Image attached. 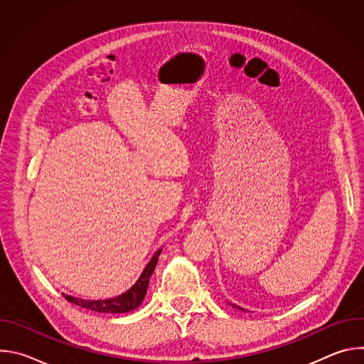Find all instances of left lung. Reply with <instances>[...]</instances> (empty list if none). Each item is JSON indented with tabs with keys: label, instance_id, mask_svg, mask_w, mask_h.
<instances>
[{
	"label": "left lung",
	"instance_id": "1",
	"mask_svg": "<svg viewBox=\"0 0 364 364\" xmlns=\"http://www.w3.org/2000/svg\"><path fill=\"white\" fill-rule=\"evenodd\" d=\"M237 308H240V306H237ZM240 309H242V308H240Z\"/></svg>",
	"mask_w": 364,
	"mask_h": 364
}]
</instances>
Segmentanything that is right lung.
<instances>
[{
    "instance_id": "add662e5",
    "label": "right lung",
    "mask_w": 364,
    "mask_h": 364,
    "mask_svg": "<svg viewBox=\"0 0 364 364\" xmlns=\"http://www.w3.org/2000/svg\"><path fill=\"white\" fill-rule=\"evenodd\" d=\"M160 253H161V250H159L157 253L152 256V259L149 261V264L145 267V269L141 274L136 284L131 289H128L125 294H121L115 298L97 299V301L77 299V298H73V296H69V295H65V298L72 304H76V305L83 306V308L90 309V311H97V313H107V314L128 313V311H132L136 306H139V304L144 301V296L146 294V288H148V284H149V278H151L155 267H157Z\"/></svg>"
}]
</instances>
